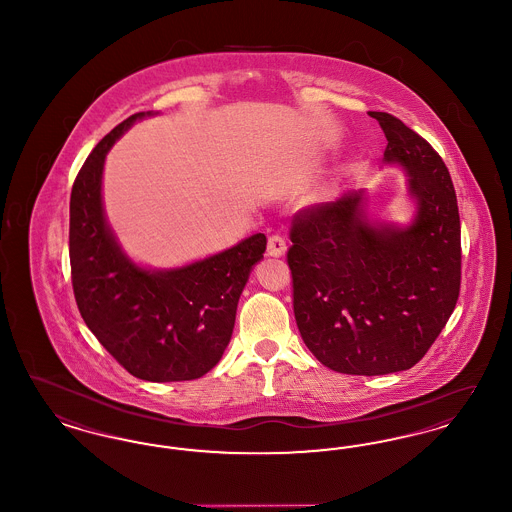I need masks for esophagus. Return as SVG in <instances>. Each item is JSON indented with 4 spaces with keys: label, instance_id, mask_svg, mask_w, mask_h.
<instances>
[{
    "label": "esophagus",
    "instance_id": "34e87169",
    "mask_svg": "<svg viewBox=\"0 0 512 512\" xmlns=\"http://www.w3.org/2000/svg\"><path fill=\"white\" fill-rule=\"evenodd\" d=\"M286 249H288V245L282 236L274 234L268 238L267 253L270 257H282L286 253Z\"/></svg>",
    "mask_w": 512,
    "mask_h": 512
}]
</instances>
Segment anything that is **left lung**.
<instances>
[{
    "instance_id": "8db88e82",
    "label": "left lung",
    "mask_w": 512,
    "mask_h": 512,
    "mask_svg": "<svg viewBox=\"0 0 512 512\" xmlns=\"http://www.w3.org/2000/svg\"><path fill=\"white\" fill-rule=\"evenodd\" d=\"M388 163L411 174L418 213L407 230L374 228L361 194L293 215L288 249L293 315L318 361L341 374L409 370L432 347L461 292L457 194L438 151L390 113Z\"/></svg>"
}]
</instances>
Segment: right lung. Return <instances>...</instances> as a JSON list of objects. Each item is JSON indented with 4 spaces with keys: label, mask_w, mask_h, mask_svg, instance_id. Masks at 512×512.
I'll return each mask as SVG.
<instances>
[{
    "label": "right lung",
    "mask_w": 512,
    "mask_h": 512,
    "mask_svg": "<svg viewBox=\"0 0 512 512\" xmlns=\"http://www.w3.org/2000/svg\"><path fill=\"white\" fill-rule=\"evenodd\" d=\"M144 115L117 124L76 174L69 222L71 280L86 326L124 370L147 382H184L219 363L267 236L255 234L176 270L149 272L130 263L105 224L101 174L109 147Z\"/></svg>",
    "instance_id": "right-lung-1"
}]
</instances>
